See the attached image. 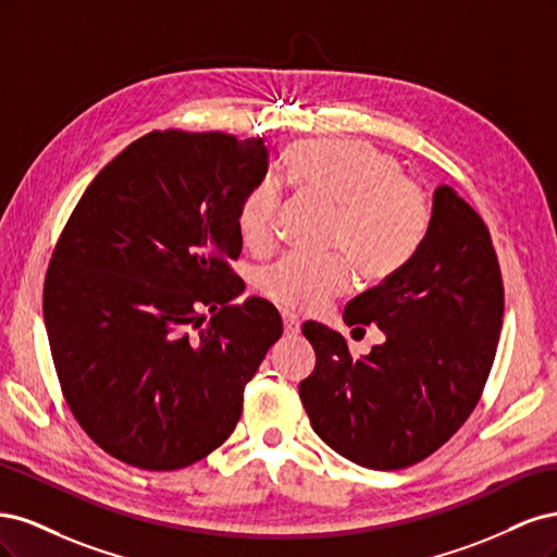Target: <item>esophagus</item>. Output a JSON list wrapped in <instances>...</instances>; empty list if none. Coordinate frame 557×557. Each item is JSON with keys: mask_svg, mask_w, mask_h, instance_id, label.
I'll return each instance as SVG.
<instances>
[{"mask_svg": "<svg viewBox=\"0 0 557 557\" xmlns=\"http://www.w3.org/2000/svg\"><path fill=\"white\" fill-rule=\"evenodd\" d=\"M283 330H285V334H288V336L299 334V320H297V315L283 311Z\"/></svg>", "mask_w": 557, "mask_h": 557, "instance_id": "esophagus-1", "label": "esophagus"}]
</instances>
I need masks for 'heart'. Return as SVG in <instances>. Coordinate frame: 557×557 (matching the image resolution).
Segmentation results:
<instances>
[{
  "label": "heart",
  "mask_w": 557,
  "mask_h": 557,
  "mask_svg": "<svg viewBox=\"0 0 557 557\" xmlns=\"http://www.w3.org/2000/svg\"><path fill=\"white\" fill-rule=\"evenodd\" d=\"M285 181L336 211L330 250L339 256L313 260L285 252L260 269L258 290L288 311H313L350 288L356 267L362 281L393 278L411 262L430 227L428 197L404 176L399 162L360 139H313L285 150ZM283 188L262 178L239 207L244 244L264 252L276 242Z\"/></svg>",
  "instance_id": "obj_1"
}]
</instances>
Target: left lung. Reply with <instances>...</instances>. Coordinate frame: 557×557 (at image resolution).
Wrapping results in <instances>:
<instances>
[{
    "label": "left lung",
    "instance_id": "1",
    "mask_svg": "<svg viewBox=\"0 0 557 557\" xmlns=\"http://www.w3.org/2000/svg\"><path fill=\"white\" fill-rule=\"evenodd\" d=\"M504 285L483 218L450 185L434 190L411 262L344 309L385 342L352 358L346 339L305 323L315 369L299 383L313 432L346 460L404 469L425 460L476 409L497 352Z\"/></svg>",
    "mask_w": 557,
    "mask_h": 557
}]
</instances>
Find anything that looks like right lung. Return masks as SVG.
<instances>
[{
    "label": "right lung",
    "mask_w": 557,
    "mask_h": 557,
    "mask_svg": "<svg viewBox=\"0 0 557 557\" xmlns=\"http://www.w3.org/2000/svg\"><path fill=\"white\" fill-rule=\"evenodd\" d=\"M267 166L262 139L156 129L66 221L44 283L50 356L76 423L115 460L183 469L237 428L244 387L283 332L267 299L232 305L239 207Z\"/></svg>",
    "instance_id": "right-lung-1"
}]
</instances>
